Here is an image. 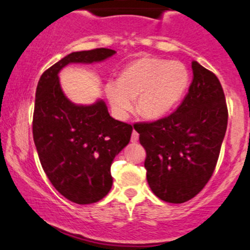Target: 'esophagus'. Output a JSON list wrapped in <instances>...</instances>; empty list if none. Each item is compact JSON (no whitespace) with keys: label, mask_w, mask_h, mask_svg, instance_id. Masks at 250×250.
Masks as SVG:
<instances>
[{"label":"esophagus","mask_w":250,"mask_h":250,"mask_svg":"<svg viewBox=\"0 0 250 250\" xmlns=\"http://www.w3.org/2000/svg\"><path fill=\"white\" fill-rule=\"evenodd\" d=\"M137 141H138V133L136 130H134L133 134H131V142L136 143Z\"/></svg>","instance_id":"34e87169"}]
</instances>
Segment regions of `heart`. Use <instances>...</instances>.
<instances>
[{
  "label": "heart",
  "instance_id": "heart-1",
  "mask_svg": "<svg viewBox=\"0 0 250 250\" xmlns=\"http://www.w3.org/2000/svg\"><path fill=\"white\" fill-rule=\"evenodd\" d=\"M188 83L190 73L183 62L143 57L125 66L119 81L107 83L106 95L117 119H127L135 99L143 117L161 119L179 104Z\"/></svg>",
  "mask_w": 250,
  "mask_h": 250
}]
</instances>
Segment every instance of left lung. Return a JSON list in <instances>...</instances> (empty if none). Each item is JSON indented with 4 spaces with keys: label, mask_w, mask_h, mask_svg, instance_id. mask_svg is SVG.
<instances>
[{
    "label": "left lung",
    "mask_w": 250,
    "mask_h": 250,
    "mask_svg": "<svg viewBox=\"0 0 250 250\" xmlns=\"http://www.w3.org/2000/svg\"><path fill=\"white\" fill-rule=\"evenodd\" d=\"M192 71L188 93L176 112L134 125L146 151L148 184L167 203H185L203 190L215 169L227 129L220 81L198 62H192Z\"/></svg>",
    "instance_id": "1"
}]
</instances>
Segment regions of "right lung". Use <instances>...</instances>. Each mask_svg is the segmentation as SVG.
<instances>
[{
    "label": "right lung",
    "mask_w": 250,
    "mask_h": 250,
    "mask_svg": "<svg viewBox=\"0 0 250 250\" xmlns=\"http://www.w3.org/2000/svg\"><path fill=\"white\" fill-rule=\"evenodd\" d=\"M110 49L72 52L42 74L36 89L32 134L39 161L51 184L79 205L106 197L113 185L110 165L129 143L133 127L114 120L106 102L76 104L59 83L68 64H92L115 55Z\"/></svg>",
    "instance_id": "1"
}]
</instances>
